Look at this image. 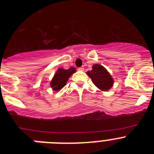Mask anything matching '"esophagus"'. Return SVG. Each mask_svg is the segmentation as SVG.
<instances>
[{"instance_id": "esophagus-1", "label": "esophagus", "mask_w": 154, "mask_h": 154, "mask_svg": "<svg viewBox=\"0 0 154 154\" xmlns=\"http://www.w3.org/2000/svg\"><path fill=\"white\" fill-rule=\"evenodd\" d=\"M79 71H84V68L83 67H79L78 69Z\"/></svg>"}]
</instances>
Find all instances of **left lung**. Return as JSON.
<instances>
[{"mask_svg":"<svg viewBox=\"0 0 154 154\" xmlns=\"http://www.w3.org/2000/svg\"><path fill=\"white\" fill-rule=\"evenodd\" d=\"M87 75L92 79L94 85L103 91H107L113 85V79L109 73L103 66L96 64L92 66V70L89 71Z\"/></svg>","mask_w":154,"mask_h":154,"instance_id":"1","label":"left lung"}]
</instances>
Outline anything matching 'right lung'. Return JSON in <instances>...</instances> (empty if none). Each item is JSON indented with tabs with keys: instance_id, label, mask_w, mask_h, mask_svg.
I'll return each mask as SVG.
<instances>
[{
	"instance_id": "1",
	"label": "right lung",
	"mask_w": 154,
	"mask_h": 154,
	"mask_svg": "<svg viewBox=\"0 0 154 154\" xmlns=\"http://www.w3.org/2000/svg\"><path fill=\"white\" fill-rule=\"evenodd\" d=\"M74 72H75V68H69L67 70L58 69L51 82V87L53 88V90L58 91L62 89L67 82L69 77Z\"/></svg>"
}]
</instances>
